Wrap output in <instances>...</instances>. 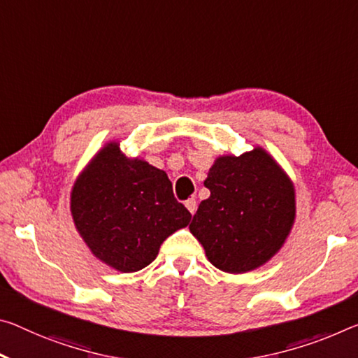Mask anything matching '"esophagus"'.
Wrapping results in <instances>:
<instances>
[{"label": "esophagus", "mask_w": 358, "mask_h": 358, "mask_svg": "<svg viewBox=\"0 0 358 358\" xmlns=\"http://www.w3.org/2000/svg\"><path fill=\"white\" fill-rule=\"evenodd\" d=\"M185 206H186V208L189 210V213H191V215H194V213H196V210H197V202H196L194 197H189V199L185 202Z\"/></svg>", "instance_id": "obj_1"}]
</instances>
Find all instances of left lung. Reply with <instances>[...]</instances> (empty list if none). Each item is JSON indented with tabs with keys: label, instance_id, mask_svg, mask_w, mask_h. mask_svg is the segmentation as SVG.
Returning a JSON list of instances; mask_svg holds the SVG:
<instances>
[{
	"label": "left lung",
	"instance_id": "obj_1",
	"mask_svg": "<svg viewBox=\"0 0 358 358\" xmlns=\"http://www.w3.org/2000/svg\"><path fill=\"white\" fill-rule=\"evenodd\" d=\"M203 185L210 197L189 229L215 268L242 274L280 250L294 221V189L263 148L218 157Z\"/></svg>",
	"mask_w": 358,
	"mask_h": 358
}]
</instances>
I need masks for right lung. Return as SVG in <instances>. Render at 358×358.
<instances>
[{
	"instance_id": "obj_1",
	"label": "right lung",
	"mask_w": 358,
	"mask_h": 358,
	"mask_svg": "<svg viewBox=\"0 0 358 358\" xmlns=\"http://www.w3.org/2000/svg\"><path fill=\"white\" fill-rule=\"evenodd\" d=\"M71 215L90 252L121 272L146 268L161 243L191 221L167 173L126 157L119 143H108L79 175Z\"/></svg>"
}]
</instances>
